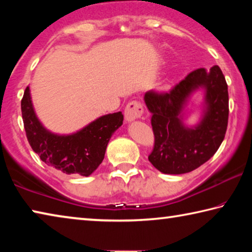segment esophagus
<instances>
[{
	"label": "esophagus",
	"instance_id": "34e87169",
	"mask_svg": "<svg viewBox=\"0 0 252 252\" xmlns=\"http://www.w3.org/2000/svg\"><path fill=\"white\" fill-rule=\"evenodd\" d=\"M143 113V106L138 101H131L127 103L126 111H125V117L126 121L132 122L139 119Z\"/></svg>",
	"mask_w": 252,
	"mask_h": 252
}]
</instances>
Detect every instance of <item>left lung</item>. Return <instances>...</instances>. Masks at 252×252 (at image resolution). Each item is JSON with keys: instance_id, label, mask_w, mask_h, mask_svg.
Instances as JSON below:
<instances>
[{"instance_id": "8db88e82", "label": "left lung", "mask_w": 252, "mask_h": 252, "mask_svg": "<svg viewBox=\"0 0 252 252\" xmlns=\"http://www.w3.org/2000/svg\"><path fill=\"white\" fill-rule=\"evenodd\" d=\"M204 92L202 116L194 126L185 125V106L195 92ZM144 102L151 113L155 148L149 161L165 174L193 171L218 150L228 126L229 95L218 65L191 72L171 91H149Z\"/></svg>"}]
</instances>
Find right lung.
I'll use <instances>...</instances> for the list:
<instances>
[{
    "label": "right lung",
    "instance_id": "1",
    "mask_svg": "<svg viewBox=\"0 0 252 252\" xmlns=\"http://www.w3.org/2000/svg\"><path fill=\"white\" fill-rule=\"evenodd\" d=\"M21 110L29 143L40 159L63 173L83 177L90 176L101 164L111 136L123 123L121 112L109 113L74 133H54L37 118L30 87L25 89Z\"/></svg>",
    "mask_w": 252,
    "mask_h": 252
}]
</instances>
